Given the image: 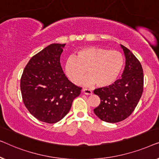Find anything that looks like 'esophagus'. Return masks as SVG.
I'll return each instance as SVG.
<instances>
[{
    "label": "esophagus",
    "mask_w": 159,
    "mask_h": 159,
    "mask_svg": "<svg viewBox=\"0 0 159 159\" xmlns=\"http://www.w3.org/2000/svg\"><path fill=\"white\" fill-rule=\"evenodd\" d=\"M83 92H84V93H85V94L86 95H92V91L91 90V89H86V88H84L83 89Z\"/></svg>",
    "instance_id": "1"
}]
</instances>
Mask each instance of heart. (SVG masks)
Instances as JSON below:
<instances>
[{"instance_id":"heart-1","label":"heart","mask_w":159,"mask_h":159,"mask_svg":"<svg viewBox=\"0 0 159 159\" xmlns=\"http://www.w3.org/2000/svg\"><path fill=\"white\" fill-rule=\"evenodd\" d=\"M65 62V73L74 84L83 80L86 86L97 84L99 88L111 86L119 77L124 66V57L117 50H109L99 47H86L80 49Z\"/></svg>"}]
</instances>
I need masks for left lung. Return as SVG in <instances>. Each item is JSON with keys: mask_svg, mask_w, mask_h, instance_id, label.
Segmentation results:
<instances>
[{"mask_svg": "<svg viewBox=\"0 0 159 159\" xmlns=\"http://www.w3.org/2000/svg\"><path fill=\"white\" fill-rule=\"evenodd\" d=\"M125 55V68L122 79L105 88L95 89L101 102L93 109L99 119L116 123L129 117L135 110L143 91V70L135 55L125 46L121 45Z\"/></svg>", "mask_w": 159, "mask_h": 159, "instance_id": "obj_1", "label": "left lung"}]
</instances>
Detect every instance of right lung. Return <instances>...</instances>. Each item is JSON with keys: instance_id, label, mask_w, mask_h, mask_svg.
Returning <instances> with one entry per match:
<instances>
[{"instance_id": "obj_1", "label": "right lung", "mask_w": 159, "mask_h": 159, "mask_svg": "<svg viewBox=\"0 0 159 159\" xmlns=\"http://www.w3.org/2000/svg\"><path fill=\"white\" fill-rule=\"evenodd\" d=\"M66 44H52L31 58L20 82L22 99L28 111L39 121L53 124L61 120L82 88L68 79L60 55Z\"/></svg>"}]
</instances>
